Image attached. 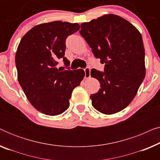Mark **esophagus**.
Instances as JSON below:
<instances>
[{
	"instance_id": "1",
	"label": "esophagus",
	"mask_w": 160,
	"mask_h": 160,
	"mask_svg": "<svg viewBox=\"0 0 160 160\" xmlns=\"http://www.w3.org/2000/svg\"><path fill=\"white\" fill-rule=\"evenodd\" d=\"M90 71L91 70L89 68H86L84 69V72H85V78H90Z\"/></svg>"
}]
</instances>
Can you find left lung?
<instances>
[{
  "label": "left lung",
  "mask_w": 160,
  "mask_h": 160,
  "mask_svg": "<svg viewBox=\"0 0 160 160\" xmlns=\"http://www.w3.org/2000/svg\"><path fill=\"white\" fill-rule=\"evenodd\" d=\"M79 32L95 58L105 63L103 73L91 70L101 87L90 95L92 105L106 115L119 112L134 99L146 76L141 32L125 19L111 14L82 23Z\"/></svg>",
  "instance_id": "1"
}]
</instances>
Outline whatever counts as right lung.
<instances>
[{
	"label": "right lung",
	"mask_w": 160,
	"mask_h": 160,
	"mask_svg": "<svg viewBox=\"0 0 160 160\" xmlns=\"http://www.w3.org/2000/svg\"><path fill=\"white\" fill-rule=\"evenodd\" d=\"M77 23L54 21L34 26L17 47L15 62L17 78L26 97L36 110L49 116L64 112L72 92L85 76L84 70L60 71L58 60L65 58V39L77 32Z\"/></svg>",
	"instance_id": "right-lung-1"
}]
</instances>
